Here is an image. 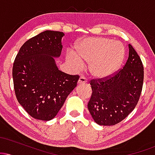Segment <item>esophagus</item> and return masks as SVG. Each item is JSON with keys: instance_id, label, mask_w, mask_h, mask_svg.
Masks as SVG:
<instances>
[{"instance_id": "esophagus-1", "label": "esophagus", "mask_w": 155, "mask_h": 155, "mask_svg": "<svg viewBox=\"0 0 155 155\" xmlns=\"http://www.w3.org/2000/svg\"><path fill=\"white\" fill-rule=\"evenodd\" d=\"M87 82V79L84 77V76H80L79 81H78V84H86Z\"/></svg>"}]
</instances>
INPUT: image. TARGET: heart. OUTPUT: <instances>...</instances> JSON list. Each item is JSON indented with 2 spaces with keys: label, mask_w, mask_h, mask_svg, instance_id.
Returning a JSON list of instances; mask_svg holds the SVG:
<instances>
[{
  "label": "heart",
  "mask_w": 155,
  "mask_h": 155,
  "mask_svg": "<svg viewBox=\"0 0 155 155\" xmlns=\"http://www.w3.org/2000/svg\"><path fill=\"white\" fill-rule=\"evenodd\" d=\"M124 52L120 42L104 37H90L76 43L74 52L69 51L67 59L77 68L82 65V61L90 62V74L97 79H105L118 70Z\"/></svg>",
  "instance_id": "1"
}]
</instances>
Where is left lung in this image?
I'll list each match as a JSON object with an SVG mask.
<instances>
[{"label":"left lung","instance_id":"left-lung-1","mask_svg":"<svg viewBox=\"0 0 155 155\" xmlns=\"http://www.w3.org/2000/svg\"><path fill=\"white\" fill-rule=\"evenodd\" d=\"M129 56L123 68L105 79H92V95L87 108L100 125L118 124L138 104L143 82V66L140 57L129 44Z\"/></svg>","mask_w":155,"mask_h":155}]
</instances>
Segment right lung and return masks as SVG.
<instances>
[{
	"label": "right lung",
	"instance_id": "obj_1",
	"mask_svg": "<svg viewBox=\"0 0 155 155\" xmlns=\"http://www.w3.org/2000/svg\"><path fill=\"white\" fill-rule=\"evenodd\" d=\"M63 32L46 31L28 40L19 49L12 69L14 88L19 104L34 119L54 118L77 85L79 75L58 69Z\"/></svg>",
	"mask_w": 155,
	"mask_h": 155
}]
</instances>
